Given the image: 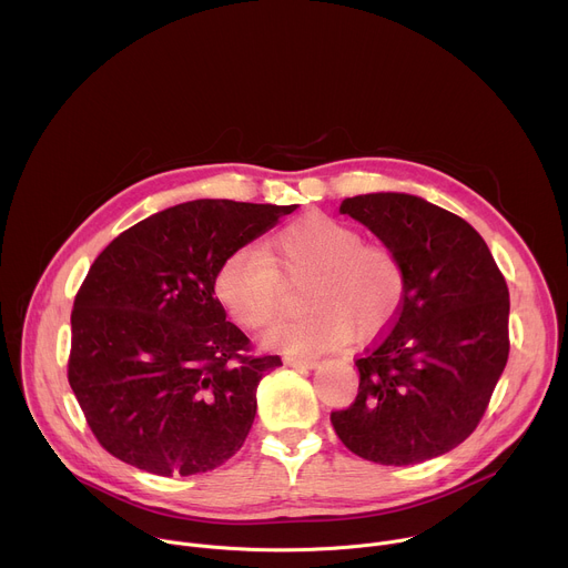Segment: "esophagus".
Listing matches in <instances>:
<instances>
[{
    "label": "esophagus",
    "instance_id": "obj_1",
    "mask_svg": "<svg viewBox=\"0 0 568 568\" xmlns=\"http://www.w3.org/2000/svg\"><path fill=\"white\" fill-rule=\"evenodd\" d=\"M285 364L292 366V368H314L318 362L314 357H294V355H287L285 357Z\"/></svg>",
    "mask_w": 568,
    "mask_h": 568
}]
</instances>
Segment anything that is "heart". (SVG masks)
I'll list each match as a JSON object with an SVG mask.
<instances>
[{
	"mask_svg": "<svg viewBox=\"0 0 568 568\" xmlns=\"http://www.w3.org/2000/svg\"><path fill=\"white\" fill-rule=\"evenodd\" d=\"M286 281H303L310 307L285 316L265 333L274 348L323 353L346 344L353 333L366 342L382 335L407 298V267L388 242L364 240L337 217L310 213L281 226L267 252L233 250L215 274V296L235 323L261 331L276 316Z\"/></svg>",
	"mask_w": 568,
	"mask_h": 568,
	"instance_id": "heart-1",
	"label": "heart"
}]
</instances>
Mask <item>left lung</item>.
Masks as SVG:
<instances>
[{"label": "left lung", "mask_w": 568, "mask_h": 568, "mask_svg": "<svg viewBox=\"0 0 568 568\" xmlns=\"http://www.w3.org/2000/svg\"><path fill=\"white\" fill-rule=\"evenodd\" d=\"M339 213L395 247L409 281L390 328L355 359L359 390L333 427L379 465L436 458L478 427L506 368V278L471 224L423 197L355 195Z\"/></svg>", "instance_id": "8db88e82"}]
</instances>
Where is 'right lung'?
I'll return each mask as SVG.
<instances>
[{
    "instance_id": "right-lung-1",
    "label": "right lung",
    "mask_w": 568,
    "mask_h": 568,
    "mask_svg": "<svg viewBox=\"0 0 568 568\" xmlns=\"http://www.w3.org/2000/svg\"><path fill=\"white\" fill-rule=\"evenodd\" d=\"M294 209L195 200L136 222L99 254L73 298L67 377L103 449L191 476L242 447L258 382L283 362L252 355L215 274Z\"/></svg>"
}]
</instances>
